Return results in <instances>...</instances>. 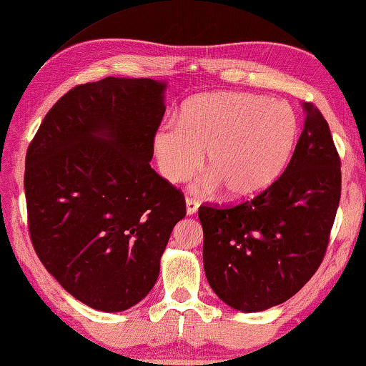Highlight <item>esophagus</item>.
I'll return each instance as SVG.
<instances>
[{
    "label": "esophagus",
    "instance_id": "obj_1",
    "mask_svg": "<svg viewBox=\"0 0 366 366\" xmlns=\"http://www.w3.org/2000/svg\"><path fill=\"white\" fill-rule=\"evenodd\" d=\"M197 208H199V204L196 202V200L191 199V197H186V213H188L189 216L196 214Z\"/></svg>",
    "mask_w": 366,
    "mask_h": 366
}]
</instances>
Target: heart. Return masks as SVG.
<instances>
[{"label": "heart", "mask_w": 366, "mask_h": 366, "mask_svg": "<svg viewBox=\"0 0 366 366\" xmlns=\"http://www.w3.org/2000/svg\"><path fill=\"white\" fill-rule=\"evenodd\" d=\"M298 136L295 110L285 101L251 93H208L184 104L180 122L156 129L153 150L161 174L182 183L204 164L210 172L192 189L210 194L226 186L234 199H249L282 174Z\"/></svg>", "instance_id": "1"}]
</instances>
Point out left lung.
<instances>
[{"label":"left lung","mask_w":366,"mask_h":366,"mask_svg":"<svg viewBox=\"0 0 366 366\" xmlns=\"http://www.w3.org/2000/svg\"><path fill=\"white\" fill-rule=\"evenodd\" d=\"M292 158L277 182L234 207L202 205L204 268L230 308L264 311L289 300L325 256L341 196V161L311 102Z\"/></svg>","instance_id":"1"}]
</instances>
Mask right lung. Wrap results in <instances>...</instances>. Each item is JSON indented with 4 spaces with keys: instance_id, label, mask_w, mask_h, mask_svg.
Here are the masks:
<instances>
[{
    "instance_id": "add662e5",
    "label": "right lung",
    "mask_w": 366,
    "mask_h": 366,
    "mask_svg": "<svg viewBox=\"0 0 366 366\" xmlns=\"http://www.w3.org/2000/svg\"><path fill=\"white\" fill-rule=\"evenodd\" d=\"M166 84L106 77L69 89L28 147L25 196L37 257L68 292L118 312L153 289L184 196L154 172Z\"/></svg>"
}]
</instances>
